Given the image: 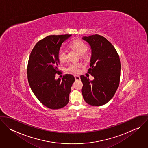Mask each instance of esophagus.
I'll return each mask as SVG.
<instances>
[{"label":"esophagus","instance_id":"esophagus-1","mask_svg":"<svg viewBox=\"0 0 148 148\" xmlns=\"http://www.w3.org/2000/svg\"><path fill=\"white\" fill-rule=\"evenodd\" d=\"M74 77H75V79L76 80H80V77L78 75H75Z\"/></svg>","mask_w":148,"mask_h":148}]
</instances>
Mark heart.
<instances>
[{"label": "heart", "mask_w": 148, "mask_h": 148, "mask_svg": "<svg viewBox=\"0 0 148 148\" xmlns=\"http://www.w3.org/2000/svg\"><path fill=\"white\" fill-rule=\"evenodd\" d=\"M72 47L76 49L78 52L83 55L88 50L87 45L80 40H75L71 43ZM58 58L60 62H64L66 59V51L64 47H61L58 52ZM83 66V64L82 63H72L68 67V70L74 73H79L80 68Z\"/></svg>", "instance_id": "heart-1"}]
</instances>
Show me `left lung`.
<instances>
[{"instance_id": "8db88e82", "label": "left lung", "mask_w": 148, "mask_h": 148, "mask_svg": "<svg viewBox=\"0 0 148 148\" xmlns=\"http://www.w3.org/2000/svg\"><path fill=\"white\" fill-rule=\"evenodd\" d=\"M82 39L91 47L88 73L94 77L91 81L84 75L80 76L83 84L82 95L88 104L103 106L111 100L119 85L120 58L114 46L103 36L96 34Z\"/></svg>"}]
</instances>
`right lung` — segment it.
Returning <instances> with one entry per match:
<instances>
[{
  "label": "right lung",
  "mask_w": 148,
  "mask_h": 148,
  "mask_svg": "<svg viewBox=\"0 0 148 148\" xmlns=\"http://www.w3.org/2000/svg\"><path fill=\"white\" fill-rule=\"evenodd\" d=\"M71 35H49L37 42L32 49L28 62L27 77L33 93L44 106L58 109L69 102L71 88L75 77L64 75L62 80L55 79L59 60L58 52L62 44Z\"/></svg>",
  "instance_id": "obj_1"
}]
</instances>
